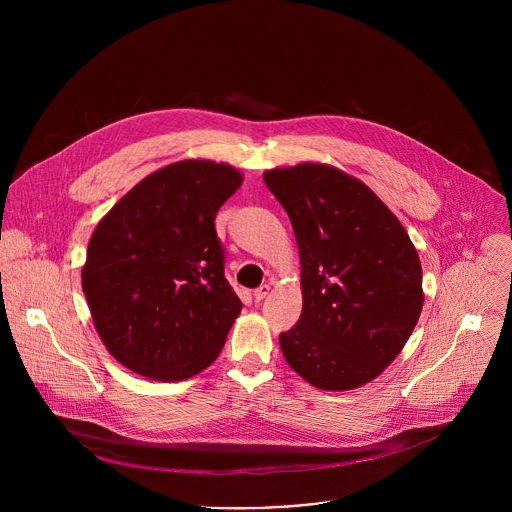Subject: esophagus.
<instances>
[{"mask_svg": "<svg viewBox=\"0 0 512 512\" xmlns=\"http://www.w3.org/2000/svg\"><path fill=\"white\" fill-rule=\"evenodd\" d=\"M267 294H269V285L263 283V285H259V287L253 291V298H255V302H261V300L267 298Z\"/></svg>", "mask_w": 512, "mask_h": 512, "instance_id": "esophagus-1", "label": "esophagus"}]
</instances>
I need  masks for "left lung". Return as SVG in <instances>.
Listing matches in <instances>:
<instances>
[{
  "label": "left lung",
  "instance_id": "left-lung-1",
  "mask_svg": "<svg viewBox=\"0 0 512 512\" xmlns=\"http://www.w3.org/2000/svg\"><path fill=\"white\" fill-rule=\"evenodd\" d=\"M302 259L304 308L279 334L287 364L324 391L356 389L383 373L421 308L417 251L379 196L324 164L265 172Z\"/></svg>",
  "mask_w": 512,
  "mask_h": 512
}]
</instances>
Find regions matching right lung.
I'll use <instances>...</instances> for the list:
<instances>
[{"instance_id":"obj_1","label":"right lung","mask_w":512,"mask_h":512,"mask_svg":"<svg viewBox=\"0 0 512 512\" xmlns=\"http://www.w3.org/2000/svg\"><path fill=\"white\" fill-rule=\"evenodd\" d=\"M243 176L208 160L170 164L97 225L83 291L107 350L129 371L184 381L221 354L241 314L214 216Z\"/></svg>"}]
</instances>
